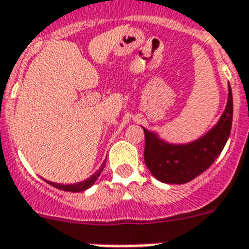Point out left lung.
<instances>
[{
	"instance_id": "8db88e82",
	"label": "left lung",
	"mask_w": 249,
	"mask_h": 249,
	"mask_svg": "<svg viewBox=\"0 0 249 249\" xmlns=\"http://www.w3.org/2000/svg\"><path fill=\"white\" fill-rule=\"evenodd\" d=\"M232 93L228 85V101L217 123L196 140L174 144L142 127L145 164L164 184H185L199 176L217 159L231 131Z\"/></svg>"
}]
</instances>
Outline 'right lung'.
I'll return each instance as SVG.
<instances>
[{
	"label": "right lung",
	"instance_id": "add662e5",
	"mask_svg": "<svg viewBox=\"0 0 249 249\" xmlns=\"http://www.w3.org/2000/svg\"><path fill=\"white\" fill-rule=\"evenodd\" d=\"M104 166H105V160L103 162V164L100 166V168L95 172V174L92 175V176H90L89 178H86V180L81 181V182H77V184H57V182H51V181H47L50 185H53V188L56 189H60V190H64V192H71V193H79V192H85V190H87L89 188H91L95 182H96V180L99 178V176H100L101 171L104 170Z\"/></svg>",
	"mask_w": 249,
	"mask_h": 249
}]
</instances>
